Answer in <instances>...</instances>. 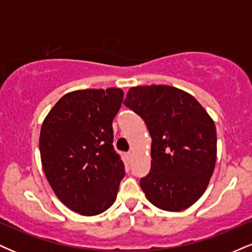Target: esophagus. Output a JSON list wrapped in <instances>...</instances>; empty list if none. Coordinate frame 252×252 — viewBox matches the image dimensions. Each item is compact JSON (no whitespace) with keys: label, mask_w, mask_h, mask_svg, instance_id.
<instances>
[{"label":"esophagus","mask_w":252,"mask_h":252,"mask_svg":"<svg viewBox=\"0 0 252 252\" xmlns=\"http://www.w3.org/2000/svg\"><path fill=\"white\" fill-rule=\"evenodd\" d=\"M126 160H128V162L130 163V162H131V159H132V154L131 153H126Z\"/></svg>","instance_id":"34e87169"}]
</instances>
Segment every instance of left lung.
I'll use <instances>...</instances> for the list:
<instances>
[{
    "mask_svg": "<svg viewBox=\"0 0 252 252\" xmlns=\"http://www.w3.org/2000/svg\"><path fill=\"white\" fill-rule=\"evenodd\" d=\"M124 104L144 120L151 136V168L141 178L151 204L165 211L191 207L207 190L217 157L213 118L178 88H130Z\"/></svg>",
    "mask_w": 252,
    "mask_h": 252,
    "instance_id": "8db88e82",
    "label": "left lung"
}]
</instances>
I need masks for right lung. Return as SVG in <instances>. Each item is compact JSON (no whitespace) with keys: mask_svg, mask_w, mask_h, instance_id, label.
Listing matches in <instances>:
<instances>
[{"mask_svg":"<svg viewBox=\"0 0 252 252\" xmlns=\"http://www.w3.org/2000/svg\"><path fill=\"white\" fill-rule=\"evenodd\" d=\"M123 97L120 88L75 90L61 97L42 123L45 177L60 201L83 216L108 210L126 175L113 145V120Z\"/></svg>","mask_w":252,"mask_h":252,"instance_id":"right-lung-1","label":"right lung"}]
</instances>
